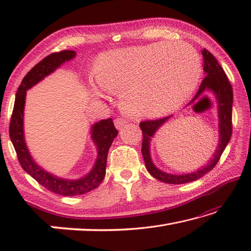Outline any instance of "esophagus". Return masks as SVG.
Here are the masks:
<instances>
[{
  "mask_svg": "<svg viewBox=\"0 0 251 251\" xmlns=\"http://www.w3.org/2000/svg\"><path fill=\"white\" fill-rule=\"evenodd\" d=\"M114 123H115V126H116V128H118V129H121V128H123V127L125 126V124H126V121L124 120V118H121V117H117L115 121H114Z\"/></svg>",
  "mask_w": 251,
  "mask_h": 251,
  "instance_id": "1",
  "label": "esophagus"
}]
</instances>
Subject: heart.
<instances>
[{"mask_svg":"<svg viewBox=\"0 0 251 251\" xmlns=\"http://www.w3.org/2000/svg\"><path fill=\"white\" fill-rule=\"evenodd\" d=\"M95 76L105 91H125L123 107L131 115L157 116L192 95L201 77V58L184 42H160L103 54Z\"/></svg>","mask_w":251,"mask_h":251,"instance_id":"b5f03b06","label":"heart"}]
</instances>
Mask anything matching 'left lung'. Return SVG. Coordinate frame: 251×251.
Here are the masks:
<instances>
[{"mask_svg": "<svg viewBox=\"0 0 251 251\" xmlns=\"http://www.w3.org/2000/svg\"><path fill=\"white\" fill-rule=\"evenodd\" d=\"M203 57V71L206 76L203 77L201 84V87L195 95V100L198 97H201L205 91H212L217 97L218 101V110H219V134H220V144L214 155V159H211L209 164L206 167L198 172L192 174H186V175H171V174L164 173L157 169L151 159L150 155V141L151 137L155 134V131L168 121L171 116H166L163 118H157V120H147L141 122V129L143 133V142H142V154L145 160V166L148 173L152 177L163 182L167 184H186L194 180H197L199 178L206 175L214 168L222 157V154L226 148L227 144L230 141L232 133V87L229 82L227 75L225 74V71L220 66L217 59L215 58L209 50L203 49L201 50Z\"/></svg>", "mask_w": 251, "mask_h": 251, "instance_id": "1", "label": "left lung"}]
</instances>
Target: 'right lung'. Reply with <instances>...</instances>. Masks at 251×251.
Instances as JSON below:
<instances>
[{
    "label": "right lung",
    "mask_w": 251,
    "mask_h": 251,
    "mask_svg": "<svg viewBox=\"0 0 251 251\" xmlns=\"http://www.w3.org/2000/svg\"><path fill=\"white\" fill-rule=\"evenodd\" d=\"M75 55L74 50H70L50 54L37 63L24 76L22 83L16 92L13 113H12L10 122V138L15 148L21 166L46 189L55 194L62 195V196H78V195L86 194L96 188L103 181L109 147L118 134V130L114 126L112 118L100 121L93 126L92 137L94 139V143H96L99 156H97L95 166L92 169V172L77 180L62 179V178L50 175L37 166L29 155L26 145H25L23 134V114L26 91L36 83H39L41 79H43L45 76L54 72L65 61H70L73 58Z\"/></svg>",
    "instance_id": "obj_1"
}]
</instances>
